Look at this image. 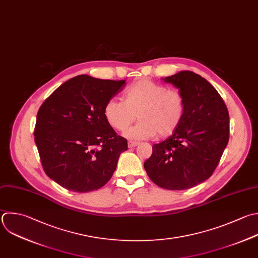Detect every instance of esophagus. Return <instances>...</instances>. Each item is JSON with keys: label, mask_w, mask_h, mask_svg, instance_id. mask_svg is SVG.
Returning <instances> with one entry per match:
<instances>
[{"label": "esophagus", "mask_w": 258, "mask_h": 258, "mask_svg": "<svg viewBox=\"0 0 258 258\" xmlns=\"http://www.w3.org/2000/svg\"><path fill=\"white\" fill-rule=\"evenodd\" d=\"M139 143L138 142H135V141H128V147L132 148V147H135L137 146Z\"/></svg>", "instance_id": "34e87169"}]
</instances>
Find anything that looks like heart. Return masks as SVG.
Masks as SVG:
<instances>
[{"label":"heart","instance_id":"b5f03b06","mask_svg":"<svg viewBox=\"0 0 258 258\" xmlns=\"http://www.w3.org/2000/svg\"><path fill=\"white\" fill-rule=\"evenodd\" d=\"M185 110L183 96L175 90L150 80H140L124 94V101L111 99L104 107L107 123L124 132L137 119L126 136L130 139H146L158 134L167 137L174 133L182 121Z\"/></svg>","mask_w":258,"mask_h":258}]
</instances>
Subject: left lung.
<instances>
[{
    "instance_id": "8db88e82",
    "label": "left lung",
    "mask_w": 258,
    "mask_h": 258,
    "mask_svg": "<svg viewBox=\"0 0 258 258\" xmlns=\"http://www.w3.org/2000/svg\"><path fill=\"white\" fill-rule=\"evenodd\" d=\"M162 80L183 96L184 115L171 136L153 144L144 168L158 186L186 189L217 167L229 140V114L219 93L201 76L182 71Z\"/></svg>"
}]
</instances>
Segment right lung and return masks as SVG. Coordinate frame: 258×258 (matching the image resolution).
<instances>
[{
    "label": "right lung",
    "instance_id": "1",
    "mask_svg": "<svg viewBox=\"0 0 258 258\" xmlns=\"http://www.w3.org/2000/svg\"><path fill=\"white\" fill-rule=\"evenodd\" d=\"M125 83L78 76L57 88L39 108L35 143L45 173L59 185L87 192L112 177L128 144L107 123L104 107Z\"/></svg>",
    "mask_w": 258,
    "mask_h": 258
}]
</instances>
